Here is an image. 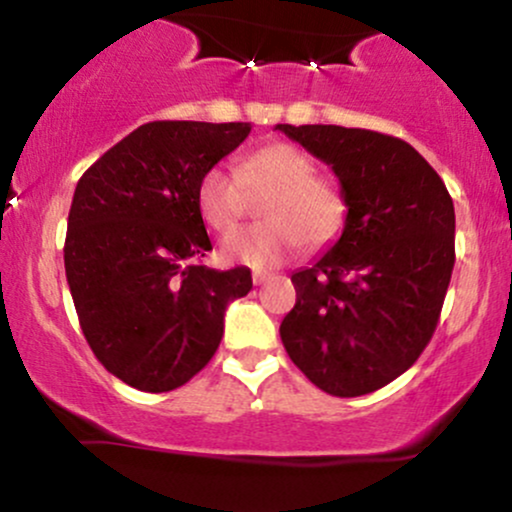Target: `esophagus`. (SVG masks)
I'll return each mask as SVG.
<instances>
[{
    "label": "esophagus",
    "mask_w": 512,
    "mask_h": 512,
    "mask_svg": "<svg viewBox=\"0 0 512 512\" xmlns=\"http://www.w3.org/2000/svg\"><path fill=\"white\" fill-rule=\"evenodd\" d=\"M269 279H272V276H269L267 272H255V274H252V281H255V286H262L264 281H269Z\"/></svg>",
    "instance_id": "1"
}]
</instances>
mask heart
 <instances>
[{"mask_svg": "<svg viewBox=\"0 0 512 512\" xmlns=\"http://www.w3.org/2000/svg\"><path fill=\"white\" fill-rule=\"evenodd\" d=\"M260 202L262 226L223 245V255L255 269L279 267L298 250H317L342 231L346 199L337 182L317 175L315 161L293 144L250 151L238 170L216 163L197 185V209L211 231L228 238L238 231L250 197Z\"/></svg>", "mask_w": 512, "mask_h": 512, "instance_id": "b5f03b06", "label": "heart"}]
</instances>
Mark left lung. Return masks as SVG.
<instances>
[{"label": "left lung", "mask_w": 512, "mask_h": 512, "mask_svg": "<svg viewBox=\"0 0 512 512\" xmlns=\"http://www.w3.org/2000/svg\"><path fill=\"white\" fill-rule=\"evenodd\" d=\"M276 129L332 166L346 199L342 236L291 276L296 305L281 342L327 395H368L414 366L436 332L455 267V207L402 139L337 125Z\"/></svg>", "instance_id": "left-lung-1"}]
</instances>
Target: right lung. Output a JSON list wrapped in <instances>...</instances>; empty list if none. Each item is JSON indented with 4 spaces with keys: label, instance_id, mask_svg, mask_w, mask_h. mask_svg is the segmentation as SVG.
<instances>
[{
    "label": "right lung",
    "instance_id": "right-lung-1",
    "mask_svg": "<svg viewBox=\"0 0 512 512\" xmlns=\"http://www.w3.org/2000/svg\"><path fill=\"white\" fill-rule=\"evenodd\" d=\"M250 122H146L76 182L64 269L88 346L142 392H170L219 349L248 267L209 269L197 185L250 134Z\"/></svg>",
    "mask_w": 512,
    "mask_h": 512
}]
</instances>
